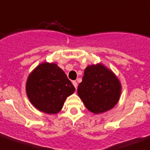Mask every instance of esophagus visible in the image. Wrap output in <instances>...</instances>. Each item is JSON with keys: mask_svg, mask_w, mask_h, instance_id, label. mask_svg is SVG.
Returning a JSON list of instances; mask_svg holds the SVG:
<instances>
[{"mask_svg": "<svg viewBox=\"0 0 150 150\" xmlns=\"http://www.w3.org/2000/svg\"><path fill=\"white\" fill-rule=\"evenodd\" d=\"M73 85H74L75 88H77V82H76V81H73Z\"/></svg>", "mask_w": 150, "mask_h": 150, "instance_id": "obj_1", "label": "esophagus"}]
</instances>
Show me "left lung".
Instances as JSON below:
<instances>
[{
	"label": "left lung",
	"instance_id": "8db88e82",
	"mask_svg": "<svg viewBox=\"0 0 150 150\" xmlns=\"http://www.w3.org/2000/svg\"><path fill=\"white\" fill-rule=\"evenodd\" d=\"M121 90V83L114 73L103 64H97L84 70L77 93L89 111L99 114L117 105Z\"/></svg>",
	"mask_w": 150,
	"mask_h": 150
}]
</instances>
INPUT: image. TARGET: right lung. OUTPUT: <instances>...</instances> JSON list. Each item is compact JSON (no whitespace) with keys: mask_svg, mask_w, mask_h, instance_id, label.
Segmentation results:
<instances>
[{"mask_svg":"<svg viewBox=\"0 0 150 150\" xmlns=\"http://www.w3.org/2000/svg\"><path fill=\"white\" fill-rule=\"evenodd\" d=\"M75 87L64 70L54 63H42L29 74L26 93L30 102L40 112L56 114Z\"/></svg>","mask_w":150,"mask_h":150,"instance_id":"1","label":"right lung"}]
</instances>
